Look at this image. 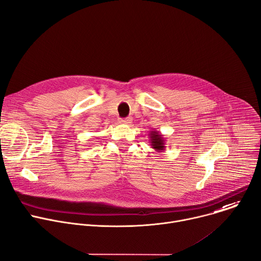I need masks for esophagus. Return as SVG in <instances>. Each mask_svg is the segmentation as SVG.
Instances as JSON below:
<instances>
[{
	"label": "esophagus",
	"instance_id": "esophagus-1",
	"mask_svg": "<svg viewBox=\"0 0 261 261\" xmlns=\"http://www.w3.org/2000/svg\"><path fill=\"white\" fill-rule=\"evenodd\" d=\"M121 124H125V125H131L132 124V118L131 117H127V118H122L120 121Z\"/></svg>",
	"mask_w": 261,
	"mask_h": 261
}]
</instances>
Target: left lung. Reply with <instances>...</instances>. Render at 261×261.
<instances>
[{
  "label": "left lung",
  "instance_id": "8db88e82",
  "mask_svg": "<svg viewBox=\"0 0 261 261\" xmlns=\"http://www.w3.org/2000/svg\"><path fill=\"white\" fill-rule=\"evenodd\" d=\"M149 137L151 147L156 152H162L165 150V139L163 138V135L161 133L155 130H151L149 133Z\"/></svg>",
  "mask_w": 261,
  "mask_h": 261
}]
</instances>
